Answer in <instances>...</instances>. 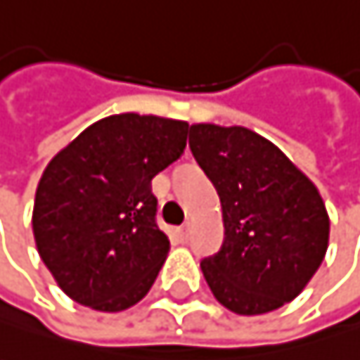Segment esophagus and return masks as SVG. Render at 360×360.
Here are the masks:
<instances>
[{
    "instance_id": "obj_1",
    "label": "esophagus",
    "mask_w": 360,
    "mask_h": 360,
    "mask_svg": "<svg viewBox=\"0 0 360 360\" xmlns=\"http://www.w3.org/2000/svg\"><path fill=\"white\" fill-rule=\"evenodd\" d=\"M190 233H192V226H190V224H184V226H179V229H176V238L181 240V242H188Z\"/></svg>"
}]
</instances>
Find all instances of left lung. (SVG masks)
<instances>
[{
    "label": "left lung",
    "instance_id": "left-lung-1",
    "mask_svg": "<svg viewBox=\"0 0 360 360\" xmlns=\"http://www.w3.org/2000/svg\"><path fill=\"white\" fill-rule=\"evenodd\" d=\"M190 148L222 205V248L200 264L212 294L238 315L292 302L328 248L330 220L315 184L246 127L198 122Z\"/></svg>",
    "mask_w": 360,
    "mask_h": 360
}]
</instances>
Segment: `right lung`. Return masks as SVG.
I'll return each instance as SVG.
<instances>
[{
	"label": "right lung",
	"instance_id": "1",
	"mask_svg": "<svg viewBox=\"0 0 360 360\" xmlns=\"http://www.w3.org/2000/svg\"><path fill=\"white\" fill-rule=\"evenodd\" d=\"M188 122L114 114L86 127L40 176L32 229L62 292L118 313L153 287L170 250L150 181L181 158Z\"/></svg>",
	"mask_w": 360,
	"mask_h": 360
}]
</instances>
